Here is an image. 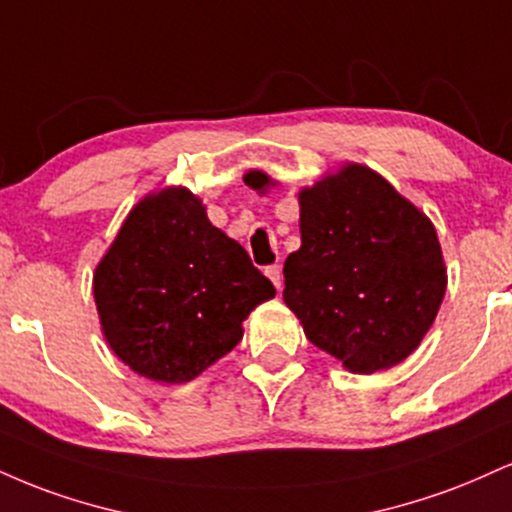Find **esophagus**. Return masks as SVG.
Segmentation results:
<instances>
[{
	"label": "esophagus",
	"mask_w": 512,
	"mask_h": 512,
	"mask_svg": "<svg viewBox=\"0 0 512 512\" xmlns=\"http://www.w3.org/2000/svg\"><path fill=\"white\" fill-rule=\"evenodd\" d=\"M264 274H267L269 279H272V283L276 286V291H281V288H283V276H281L279 264H269V267L264 269Z\"/></svg>",
	"instance_id": "obj_1"
}]
</instances>
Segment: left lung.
<instances>
[{
    "instance_id": "1",
    "label": "left lung",
    "mask_w": 512,
    "mask_h": 512,
    "mask_svg": "<svg viewBox=\"0 0 512 512\" xmlns=\"http://www.w3.org/2000/svg\"><path fill=\"white\" fill-rule=\"evenodd\" d=\"M252 186L267 181L248 174ZM303 245L283 264V300L317 348L355 374L403 362L446 293L436 231L391 183L348 164L300 193Z\"/></svg>"
}]
</instances>
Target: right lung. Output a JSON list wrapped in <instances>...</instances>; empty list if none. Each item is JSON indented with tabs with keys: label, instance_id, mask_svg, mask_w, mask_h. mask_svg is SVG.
I'll list each match as a JSON object with an SVG mask.
<instances>
[{
	"label": "right lung",
	"instance_id": "add662e5",
	"mask_svg": "<svg viewBox=\"0 0 512 512\" xmlns=\"http://www.w3.org/2000/svg\"><path fill=\"white\" fill-rule=\"evenodd\" d=\"M102 331L133 372L183 384L231 353L243 319L276 288L186 188L145 197L100 267Z\"/></svg>",
	"mask_w": 512,
	"mask_h": 512
}]
</instances>
